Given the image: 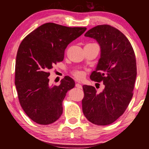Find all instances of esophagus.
Listing matches in <instances>:
<instances>
[{
    "instance_id": "1",
    "label": "esophagus",
    "mask_w": 149,
    "mask_h": 149,
    "mask_svg": "<svg viewBox=\"0 0 149 149\" xmlns=\"http://www.w3.org/2000/svg\"><path fill=\"white\" fill-rule=\"evenodd\" d=\"M76 87L77 88H79V89L82 88V85H81L80 83H76Z\"/></svg>"
}]
</instances>
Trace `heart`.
<instances>
[{
    "instance_id": "1",
    "label": "heart",
    "mask_w": 149,
    "mask_h": 149,
    "mask_svg": "<svg viewBox=\"0 0 149 149\" xmlns=\"http://www.w3.org/2000/svg\"><path fill=\"white\" fill-rule=\"evenodd\" d=\"M73 75H74L77 79L81 80V79H82L83 77H85V72L81 70H76L74 71V72H73Z\"/></svg>"
}]
</instances>
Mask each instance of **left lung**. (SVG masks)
Here are the masks:
<instances>
[{"instance_id": "1", "label": "left lung", "mask_w": 149, "mask_h": 149, "mask_svg": "<svg viewBox=\"0 0 149 149\" xmlns=\"http://www.w3.org/2000/svg\"><path fill=\"white\" fill-rule=\"evenodd\" d=\"M85 36L95 39L100 47V58L90 79L102 81L104 88L98 93L94 87L83 85V112L91 123L107 125L123 115L133 96L137 74L135 54L127 37L111 26H95Z\"/></svg>"}]
</instances>
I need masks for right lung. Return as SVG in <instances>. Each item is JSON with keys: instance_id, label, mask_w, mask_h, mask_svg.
<instances>
[{"instance_id": "1", "label": "right lung", "mask_w": 149, "mask_h": 149, "mask_svg": "<svg viewBox=\"0 0 149 149\" xmlns=\"http://www.w3.org/2000/svg\"><path fill=\"white\" fill-rule=\"evenodd\" d=\"M86 29L46 23L30 32L20 44L16 56L15 85L21 107L36 123L48 125L62 115V102L75 83L68 76L58 86L50 85L48 70L64 60L68 45Z\"/></svg>"}]
</instances>
